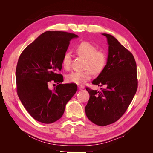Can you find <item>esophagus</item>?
<instances>
[{
  "label": "esophagus",
  "mask_w": 153,
  "mask_h": 153,
  "mask_svg": "<svg viewBox=\"0 0 153 153\" xmlns=\"http://www.w3.org/2000/svg\"><path fill=\"white\" fill-rule=\"evenodd\" d=\"M78 89H79V90H82V89H84V87L82 86V85H78Z\"/></svg>",
  "instance_id": "obj_1"
}]
</instances>
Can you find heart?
<instances>
[{
	"mask_svg": "<svg viewBox=\"0 0 153 153\" xmlns=\"http://www.w3.org/2000/svg\"><path fill=\"white\" fill-rule=\"evenodd\" d=\"M76 54L85 59L84 71H74L66 76V81L71 84L77 85L84 84L92 78V72L100 73L103 70L106 63V54L102 50H97L95 45L88 41H83L77 45L75 48ZM64 69L68 70L71 67V55L66 52L62 60Z\"/></svg>",
	"mask_w": 153,
	"mask_h": 153,
	"instance_id": "1",
	"label": "heart"
}]
</instances>
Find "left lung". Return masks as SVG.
I'll use <instances>...</instances> for the list:
<instances>
[{
	"instance_id": "obj_1",
	"label": "left lung",
	"mask_w": 153,
	"mask_h": 153,
	"mask_svg": "<svg viewBox=\"0 0 153 153\" xmlns=\"http://www.w3.org/2000/svg\"><path fill=\"white\" fill-rule=\"evenodd\" d=\"M106 36L108 45L107 62L92 81L101 91L86 88L90 98L85 107L87 118L103 126L117 121L126 112L138 87L137 64L132 53L112 35Z\"/></svg>"
}]
</instances>
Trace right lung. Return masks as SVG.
<instances>
[{"label":"right lung","instance_id":"right-lung-1","mask_svg":"<svg viewBox=\"0 0 153 153\" xmlns=\"http://www.w3.org/2000/svg\"><path fill=\"white\" fill-rule=\"evenodd\" d=\"M78 36L66 32L47 31L23 51L16 69L17 94L27 112L36 121L50 124L64 112L66 105L77 91L73 84H62L58 73L72 39ZM51 81L58 85L48 88Z\"/></svg>","mask_w":153,"mask_h":153}]
</instances>
